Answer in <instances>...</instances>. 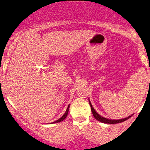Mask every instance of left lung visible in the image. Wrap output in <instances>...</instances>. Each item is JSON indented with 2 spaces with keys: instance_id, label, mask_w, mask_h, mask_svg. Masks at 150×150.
<instances>
[{
  "instance_id": "left-lung-1",
  "label": "left lung",
  "mask_w": 150,
  "mask_h": 150,
  "mask_svg": "<svg viewBox=\"0 0 150 150\" xmlns=\"http://www.w3.org/2000/svg\"><path fill=\"white\" fill-rule=\"evenodd\" d=\"M88 102H89V105H90V106H91V109L92 113H93V115L95 118H96L97 120L100 121V122H103V123H106V124H117V123L122 122H124V121L128 120L129 118H130V117L132 116V115H133V114H132V115H129V116L125 117V118L118 119V120H111V119L106 118V117H105L101 116V115H99L97 112H96V110H95L94 108L93 107V106L91 105V102H90V100H89V99H88Z\"/></svg>"
}]
</instances>
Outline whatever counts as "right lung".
I'll use <instances>...</instances> for the list:
<instances>
[{"label":"right lung","mask_w":150,"mask_h":150,"mask_svg":"<svg viewBox=\"0 0 150 150\" xmlns=\"http://www.w3.org/2000/svg\"><path fill=\"white\" fill-rule=\"evenodd\" d=\"M69 107H70V105L68 106V108H67V109H66L65 113H64V114L62 115V116L60 117L59 119H58V120H57L56 121H54V122H51V124H53V123H57V122H62V121H63L64 119L66 118V116H67L68 113H69Z\"/></svg>","instance_id":"obj_1"}]
</instances>
